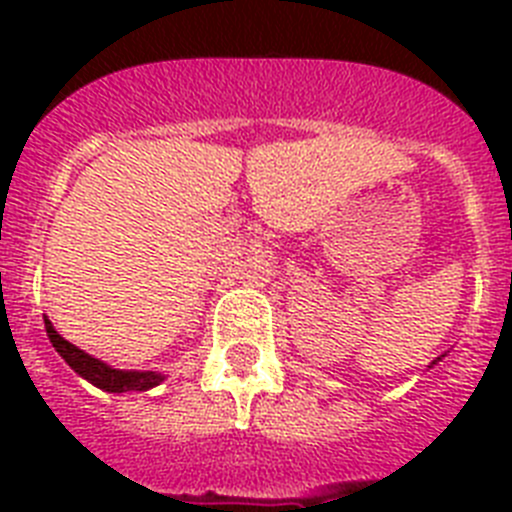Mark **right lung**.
Wrapping results in <instances>:
<instances>
[{
  "label": "right lung",
  "mask_w": 512,
  "mask_h": 512,
  "mask_svg": "<svg viewBox=\"0 0 512 512\" xmlns=\"http://www.w3.org/2000/svg\"><path fill=\"white\" fill-rule=\"evenodd\" d=\"M45 330H48V338L56 346L58 354L66 359V364L74 369L76 374H81L84 379L99 387L104 392H143L156 387L158 382H164V377L156 372H122V369H110L107 364H102L94 356L84 354L81 348H76L74 343H69L66 338H61L56 333V328L51 325V320H45Z\"/></svg>",
  "instance_id": "1"
}]
</instances>
